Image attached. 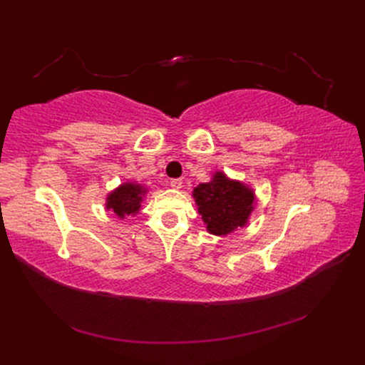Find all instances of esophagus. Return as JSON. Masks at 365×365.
I'll return each mask as SVG.
<instances>
[{
	"instance_id": "obj_1",
	"label": "esophagus",
	"mask_w": 365,
	"mask_h": 365,
	"mask_svg": "<svg viewBox=\"0 0 365 365\" xmlns=\"http://www.w3.org/2000/svg\"><path fill=\"white\" fill-rule=\"evenodd\" d=\"M170 187H172V189H175V190H180L181 187H182V180H178V178L170 180Z\"/></svg>"
}]
</instances>
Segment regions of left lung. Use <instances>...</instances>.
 <instances>
[{
    "label": "left lung",
    "mask_w": 365,
    "mask_h": 365,
    "mask_svg": "<svg viewBox=\"0 0 365 365\" xmlns=\"http://www.w3.org/2000/svg\"><path fill=\"white\" fill-rule=\"evenodd\" d=\"M192 195L207 231L215 236H227L245 227L256 205V193L250 185L220 170L208 182L195 187Z\"/></svg>",
    "instance_id": "8db88e82"
}]
</instances>
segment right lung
Returning <instances> with one entry per match:
<instances>
[{"label": "right lung", "instance_id": "add662e5", "mask_svg": "<svg viewBox=\"0 0 365 365\" xmlns=\"http://www.w3.org/2000/svg\"><path fill=\"white\" fill-rule=\"evenodd\" d=\"M148 190V187L135 181L121 182L117 189L108 193L105 205L120 219H125L129 215L135 216L141 210V202L145 201Z\"/></svg>", "mask_w": 365, "mask_h": 365}]
</instances>
